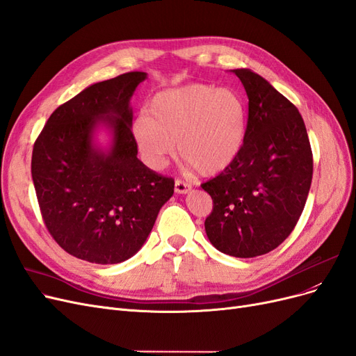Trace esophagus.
<instances>
[{
  "instance_id": "34e87169",
  "label": "esophagus",
  "mask_w": 356,
  "mask_h": 356,
  "mask_svg": "<svg viewBox=\"0 0 356 356\" xmlns=\"http://www.w3.org/2000/svg\"><path fill=\"white\" fill-rule=\"evenodd\" d=\"M192 189V186L186 181H181V180H176L175 181V191L176 193H188Z\"/></svg>"
}]
</instances>
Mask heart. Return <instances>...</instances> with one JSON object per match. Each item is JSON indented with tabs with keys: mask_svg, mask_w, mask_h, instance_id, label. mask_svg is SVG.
Wrapping results in <instances>:
<instances>
[{
	"mask_svg": "<svg viewBox=\"0 0 356 356\" xmlns=\"http://www.w3.org/2000/svg\"><path fill=\"white\" fill-rule=\"evenodd\" d=\"M133 139L143 161L161 170L176 152L201 176L225 171L243 151L247 103L231 88L186 84L156 93L147 115L133 121Z\"/></svg>",
	"mask_w": 356,
	"mask_h": 356,
	"instance_id": "heart-1",
	"label": "heart"
}]
</instances>
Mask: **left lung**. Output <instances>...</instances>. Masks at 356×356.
<instances>
[{
    "label": "left lung",
    "mask_w": 356,
    "mask_h": 356,
    "mask_svg": "<svg viewBox=\"0 0 356 356\" xmlns=\"http://www.w3.org/2000/svg\"><path fill=\"white\" fill-rule=\"evenodd\" d=\"M248 97L243 151L201 188L213 211L205 219L210 243L225 254L250 259L277 248L291 234L312 181V151L293 103L259 74L232 70Z\"/></svg>",
    "instance_id": "left-lung-1"
}]
</instances>
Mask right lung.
<instances>
[{
    "instance_id": "right-lung-1",
    "label": "right lung",
    "mask_w": 356,
    "mask_h": 356,
    "mask_svg": "<svg viewBox=\"0 0 356 356\" xmlns=\"http://www.w3.org/2000/svg\"><path fill=\"white\" fill-rule=\"evenodd\" d=\"M146 78L129 72L88 86L51 113L33 145L31 171L45 226L65 251L90 263L133 257L175 193L173 179L137 158L130 100Z\"/></svg>"
}]
</instances>
